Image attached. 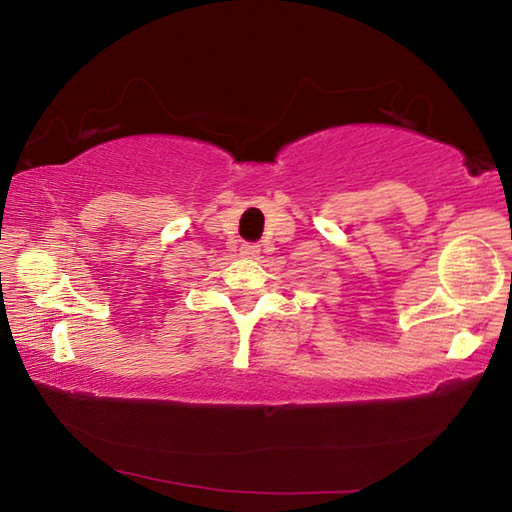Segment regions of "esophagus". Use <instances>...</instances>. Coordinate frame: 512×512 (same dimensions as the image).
Listing matches in <instances>:
<instances>
[{
  "label": "esophagus",
  "instance_id": "esophagus-1",
  "mask_svg": "<svg viewBox=\"0 0 512 512\" xmlns=\"http://www.w3.org/2000/svg\"><path fill=\"white\" fill-rule=\"evenodd\" d=\"M241 257H246V259H255L257 255H259V246L257 244H244L241 246Z\"/></svg>",
  "mask_w": 512,
  "mask_h": 512
}]
</instances>
